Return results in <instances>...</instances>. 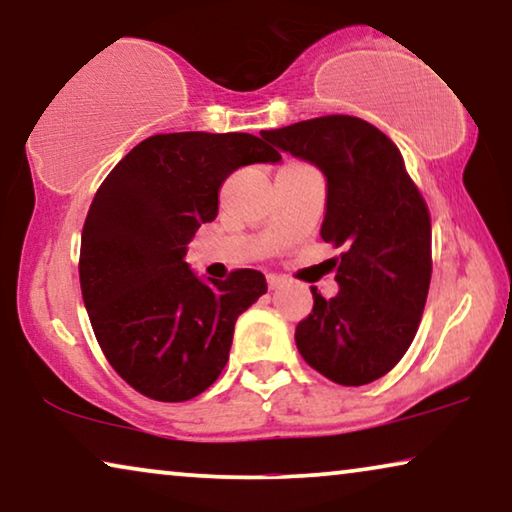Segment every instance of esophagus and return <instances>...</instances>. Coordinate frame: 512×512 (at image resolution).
I'll return each instance as SVG.
<instances>
[{"instance_id": "34e87169", "label": "esophagus", "mask_w": 512, "mask_h": 512, "mask_svg": "<svg viewBox=\"0 0 512 512\" xmlns=\"http://www.w3.org/2000/svg\"><path fill=\"white\" fill-rule=\"evenodd\" d=\"M266 282H269V289L273 292V289H278V287L285 285V278H282V276H269V278H266Z\"/></svg>"}]
</instances>
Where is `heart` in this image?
Wrapping results in <instances>:
<instances>
[{
  "label": "heart",
  "mask_w": 512,
  "mask_h": 512,
  "mask_svg": "<svg viewBox=\"0 0 512 512\" xmlns=\"http://www.w3.org/2000/svg\"><path fill=\"white\" fill-rule=\"evenodd\" d=\"M287 167H301V163H292V165H287Z\"/></svg>",
  "instance_id": "1"
}]
</instances>
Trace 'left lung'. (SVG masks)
<instances>
[{"instance_id": "8db88e82", "label": "left lung", "mask_w": 512, "mask_h": 512, "mask_svg": "<svg viewBox=\"0 0 512 512\" xmlns=\"http://www.w3.org/2000/svg\"><path fill=\"white\" fill-rule=\"evenodd\" d=\"M262 137L324 172L319 234L345 250L338 294L324 299L310 287L315 305L296 326V347L335 384H370L398 365L421 324L432 276L427 204L400 149L368 121L329 114Z\"/></svg>"}]
</instances>
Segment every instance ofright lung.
Listing matches in <instances>:
<instances>
[{
	"label": "right lung",
	"instance_id": "obj_1",
	"mask_svg": "<svg viewBox=\"0 0 512 512\" xmlns=\"http://www.w3.org/2000/svg\"><path fill=\"white\" fill-rule=\"evenodd\" d=\"M278 160L250 133L151 135L96 190L82 227V301L105 358L137 393L183 402L223 372L236 319L266 280L236 269L204 282L183 257L197 227L218 216L223 181Z\"/></svg>",
	"mask_w": 512,
	"mask_h": 512
}]
</instances>
